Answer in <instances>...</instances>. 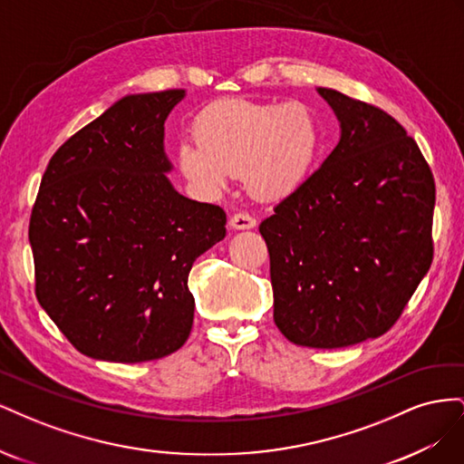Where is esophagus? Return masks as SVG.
<instances>
[{
  "mask_svg": "<svg viewBox=\"0 0 464 464\" xmlns=\"http://www.w3.org/2000/svg\"><path fill=\"white\" fill-rule=\"evenodd\" d=\"M257 220L247 215V213H236L230 217V227L236 230H249V228H256Z\"/></svg>",
  "mask_w": 464,
  "mask_h": 464,
  "instance_id": "1",
  "label": "esophagus"
}]
</instances>
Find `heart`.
<instances>
[{
  "mask_svg": "<svg viewBox=\"0 0 464 464\" xmlns=\"http://www.w3.org/2000/svg\"><path fill=\"white\" fill-rule=\"evenodd\" d=\"M193 137L195 143L178 147V166L191 184L217 193L230 176H246L261 199L286 198L300 188L321 145L317 116L298 101H217L195 118Z\"/></svg>",
  "mask_w": 464,
  "mask_h": 464,
  "instance_id": "obj_1",
  "label": "heart"
}]
</instances>
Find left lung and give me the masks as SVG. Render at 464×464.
<instances>
[{
  "mask_svg": "<svg viewBox=\"0 0 464 464\" xmlns=\"http://www.w3.org/2000/svg\"><path fill=\"white\" fill-rule=\"evenodd\" d=\"M341 141L259 224L275 323L294 344L343 348L387 333L433 259L435 181L385 110L319 89Z\"/></svg>",
  "mask_w": 464,
  "mask_h": 464,
  "instance_id": "8db88e82",
  "label": "left lung"
}]
</instances>
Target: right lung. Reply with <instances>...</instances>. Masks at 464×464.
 Here are the masks:
<instances>
[{
	"instance_id": "1",
	"label": "right lung",
	"mask_w": 464,
	"mask_h": 464,
	"mask_svg": "<svg viewBox=\"0 0 464 464\" xmlns=\"http://www.w3.org/2000/svg\"><path fill=\"white\" fill-rule=\"evenodd\" d=\"M184 91L130 94L53 152L31 213L34 292L81 354L137 363L184 346L188 276L227 236L218 205L179 195L164 121Z\"/></svg>"
}]
</instances>
